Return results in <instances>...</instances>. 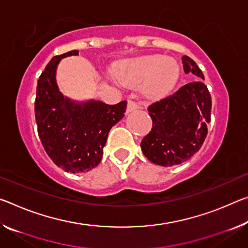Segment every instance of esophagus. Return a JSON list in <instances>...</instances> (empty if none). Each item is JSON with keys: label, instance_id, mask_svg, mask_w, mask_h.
Wrapping results in <instances>:
<instances>
[{"label": "esophagus", "instance_id": "esophagus-1", "mask_svg": "<svg viewBox=\"0 0 248 248\" xmlns=\"http://www.w3.org/2000/svg\"><path fill=\"white\" fill-rule=\"evenodd\" d=\"M139 108V105L136 103V101H133L131 99L128 100V106H127V112H131L133 110L138 109Z\"/></svg>", "mask_w": 248, "mask_h": 248}]
</instances>
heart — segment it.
<instances>
[{
    "label": "heart",
    "mask_w": 248,
    "mask_h": 248,
    "mask_svg": "<svg viewBox=\"0 0 248 248\" xmlns=\"http://www.w3.org/2000/svg\"><path fill=\"white\" fill-rule=\"evenodd\" d=\"M121 84L131 88L141 86L149 99H160L170 93L180 77V67L173 58L162 55H144L125 61L117 69Z\"/></svg>",
    "instance_id": "1"
}]
</instances>
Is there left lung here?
<instances>
[{
    "label": "left lung",
    "mask_w": 248,
    "mask_h": 248,
    "mask_svg": "<svg viewBox=\"0 0 248 248\" xmlns=\"http://www.w3.org/2000/svg\"><path fill=\"white\" fill-rule=\"evenodd\" d=\"M182 62L184 73L193 74L198 80L149 106L152 129L140 144L148 160L162 167L191 159L201 149L211 121L212 99L202 70L188 56H183Z\"/></svg>",
    "instance_id": "obj_1"
}]
</instances>
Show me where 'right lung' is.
<instances>
[{"instance_id": "1", "label": "right lung", "mask_w": 248, "mask_h": 248, "mask_svg": "<svg viewBox=\"0 0 248 248\" xmlns=\"http://www.w3.org/2000/svg\"><path fill=\"white\" fill-rule=\"evenodd\" d=\"M70 50L53 57L37 81L35 119L38 137L53 162L66 172L82 173L103 158L108 133L124 117L127 101L107 105L99 100L75 101L60 92L56 69L62 58L77 56Z\"/></svg>"}]
</instances>
